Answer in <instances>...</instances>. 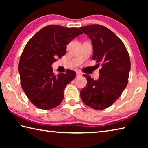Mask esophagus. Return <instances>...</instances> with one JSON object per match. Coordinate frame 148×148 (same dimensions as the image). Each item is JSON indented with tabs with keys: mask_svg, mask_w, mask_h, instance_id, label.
I'll use <instances>...</instances> for the list:
<instances>
[{
	"mask_svg": "<svg viewBox=\"0 0 148 148\" xmlns=\"http://www.w3.org/2000/svg\"><path fill=\"white\" fill-rule=\"evenodd\" d=\"M82 76V73L80 72H79V71H77V72H76V76L77 77H79V76Z\"/></svg>",
	"mask_w": 148,
	"mask_h": 148,
	"instance_id": "34e87169",
	"label": "esophagus"
}]
</instances>
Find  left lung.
Masks as SVG:
<instances>
[{
	"instance_id": "obj_1",
	"label": "left lung",
	"mask_w": 148,
	"mask_h": 148,
	"mask_svg": "<svg viewBox=\"0 0 148 148\" xmlns=\"http://www.w3.org/2000/svg\"><path fill=\"white\" fill-rule=\"evenodd\" d=\"M91 40L92 58L101 64L99 78L94 80L88 74L86 86L80 91L81 99L87 106L95 110L110 107L121 96L127 85L131 61L126 47L121 40L104 26L91 25L80 27Z\"/></svg>"
}]
</instances>
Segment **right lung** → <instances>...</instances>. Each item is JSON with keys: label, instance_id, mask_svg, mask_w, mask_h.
Returning <instances> with one entry per match:
<instances>
[{"label": "right lung", "instance_id": "add662e5", "mask_svg": "<svg viewBox=\"0 0 148 148\" xmlns=\"http://www.w3.org/2000/svg\"><path fill=\"white\" fill-rule=\"evenodd\" d=\"M83 33L78 28L46 26L27 42L19 62L21 86L29 101L42 110L54 108L64 99L66 85L76 73H53L51 64L66 53L67 44Z\"/></svg>", "mask_w": 148, "mask_h": 148}]
</instances>
